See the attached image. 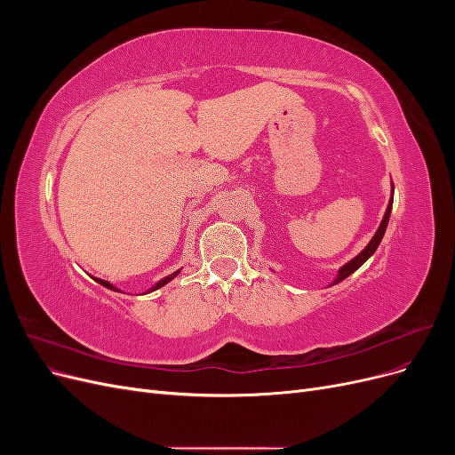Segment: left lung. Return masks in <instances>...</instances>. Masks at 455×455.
<instances>
[{
	"label": "left lung",
	"instance_id": "1",
	"mask_svg": "<svg viewBox=\"0 0 455 455\" xmlns=\"http://www.w3.org/2000/svg\"><path fill=\"white\" fill-rule=\"evenodd\" d=\"M395 189V188H393ZM391 209H393V196H391V203L387 204V211H385V216H383V220H381V224H379V228H378V231H376V235L371 237V241L366 244V249L359 254V256H355L349 264H346L343 267H339V271H338V277H336V281L332 283V284H336V283H341L343 279H347L351 273H355L356 269H359L364 261L376 252V249L379 246V243H381V239H383V235H385V229H387V224H389V216H391Z\"/></svg>",
	"mask_w": 455,
	"mask_h": 455
}]
</instances>
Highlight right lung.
<instances>
[{
	"instance_id": "add662e5",
	"label": "right lung",
	"mask_w": 455,
	"mask_h": 455,
	"mask_svg": "<svg viewBox=\"0 0 455 455\" xmlns=\"http://www.w3.org/2000/svg\"><path fill=\"white\" fill-rule=\"evenodd\" d=\"M178 273H180V271H174V273H172V275H169V277H164V279H163V281H159V283H157V284H156V286H154V288H151V291H157V288H161V286H164V284H167V283H169V281H172V279H174V277H176V275H178ZM94 281H96V283H100V284H102V286H106V288H109V291H117V288H116V286H114V284H109V283H108V281H102V279H94Z\"/></svg>"
}]
</instances>
